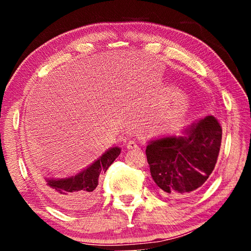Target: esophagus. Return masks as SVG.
<instances>
[{
	"label": "esophagus",
	"mask_w": 251,
	"mask_h": 251,
	"mask_svg": "<svg viewBox=\"0 0 251 251\" xmlns=\"http://www.w3.org/2000/svg\"><path fill=\"white\" fill-rule=\"evenodd\" d=\"M127 148H128V150H135V148H138V146L135 141H129L127 143Z\"/></svg>",
	"instance_id": "34e87169"
}]
</instances>
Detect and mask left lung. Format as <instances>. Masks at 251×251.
Here are the masks:
<instances>
[{
  "label": "left lung",
  "mask_w": 251,
  "mask_h": 251,
  "mask_svg": "<svg viewBox=\"0 0 251 251\" xmlns=\"http://www.w3.org/2000/svg\"><path fill=\"white\" fill-rule=\"evenodd\" d=\"M185 134L151 141L146 147L151 177L165 197L185 198L197 193L217 163L223 129L214 116L193 124Z\"/></svg>",
  "instance_id": "obj_1"
}]
</instances>
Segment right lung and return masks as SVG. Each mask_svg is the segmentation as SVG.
I'll return each instance as SVG.
<instances>
[{"mask_svg": "<svg viewBox=\"0 0 251 251\" xmlns=\"http://www.w3.org/2000/svg\"><path fill=\"white\" fill-rule=\"evenodd\" d=\"M121 148L113 147L94 161L90 167L77 175L54 179L40 176L39 182L43 192L63 209L71 214L82 212L90 208L99 198L97 185L100 174L107 171L118 155Z\"/></svg>", "mask_w": 251, "mask_h": 251, "instance_id": "obj_1", "label": "right lung"}]
</instances>
